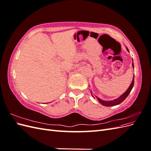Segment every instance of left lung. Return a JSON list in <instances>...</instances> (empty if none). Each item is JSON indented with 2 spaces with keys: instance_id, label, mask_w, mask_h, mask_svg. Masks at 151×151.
I'll return each instance as SVG.
<instances>
[{
  "instance_id": "left-lung-1",
  "label": "left lung",
  "mask_w": 151,
  "mask_h": 151,
  "mask_svg": "<svg viewBox=\"0 0 151 151\" xmlns=\"http://www.w3.org/2000/svg\"><path fill=\"white\" fill-rule=\"evenodd\" d=\"M127 51L129 52V50L128 49V48H127ZM132 67L134 68V63H133V59H132ZM134 75L133 77V79H132V83L130 85V86L129 87V88L127 89V90L125 91V92L123 93V94H122L120 97H118V98L115 99H113V100H111V101H106V100H103L101 98H98V96H96V95H93V93H92V91H91L90 92L92 94V96L94 97V98H96L97 99L98 101L99 102V103H101L102 105L104 106H115V105L117 104H120L122 102H123L124 100L127 98V97L129 96V94H130V91H132V88H133L134 87Z\"/></svg>"
}]
</instances>
